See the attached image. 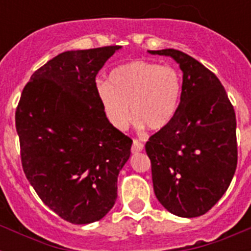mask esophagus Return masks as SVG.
I'll use <instances>...</instances> for the list:
<instances>
[{
  "label": "esophagus",
  "mask_w": 251,
  "mask_h": 251,
  "mask_svg": "<svg viewBox=\"0 0 251 251\" xmlns=\"http://www.w3.org/2000/svg\"><path fill=\"white\" fill-rule=\"evenodd\" d=\"M142 150H143V143H141L138 139H134L133 147H131V152L138 153V152H141Z\"/></svg>",
  "instance_id": "34e87169"
}]
</instances>
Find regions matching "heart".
<instances>
[{
    "label": "heart",
    "instance_id": "b5f03b06",
    "mask_svg": "<svg viewBox=\"0 0 251 251\" xmlns=\"http://www.w3.org/2000/svg\"><path fill=\"white\" fill-rule=\"evenodd\" d=\"M96 95L106 120L116 129H126L134 117L149 130H161L178 110L182 79L172 66L133 61L112 70L109 83H99Z\"/></svg>",
    "mask_w": 251,
    "mask_h": 251
}]
</instances>
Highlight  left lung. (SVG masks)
<instances>
[{
	"label": "left lung",
	"mask_w": 251,
	"mask_h": 251,
	"mask_svg": "<svg viewBox=\"0 0 251 251\" xmlns=\"http://www.w3.org/2000/svg\"><path fill=\"white\" fill-rule=\"evenodd\" d=\"M149 52L171 56L183 73L175 118L146 143L153 191L171 214L197 218L218 203L233 178L236 113L218 76L199 61L177 49Z\"/></svg>",
	"instance_id": "8db88e82"
}]
</instances>
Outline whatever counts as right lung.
<instances>
[{
    "label": "right lung",
    "instance_id": "1",
    "mask_svg": "<svg viewBox=\"0 0 251 251\" xmlns=\"http://www.w3.org/2000/svg\"><path fill=\"white\" fill-rule=\"evenodd\" d=\"M120 45L68 50L33 73L15 110L25 177L53 212L73 224L104 218L133 141L110 125L96 75Z\"/></svg>",
    "mask_w": 251,
    "mask_h": 251
}]
</instances>
